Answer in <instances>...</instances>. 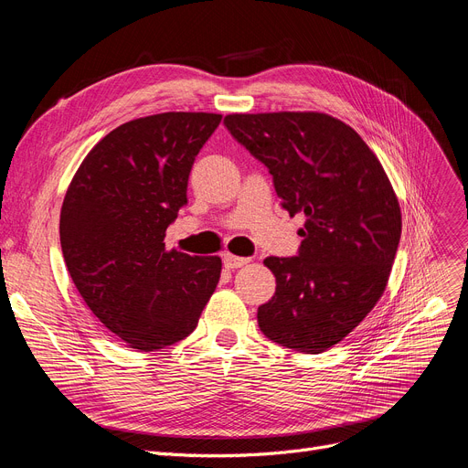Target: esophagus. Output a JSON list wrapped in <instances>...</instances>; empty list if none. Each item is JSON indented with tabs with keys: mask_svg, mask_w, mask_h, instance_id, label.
Wrapping results in <instances>:
<instances>
[{
	"mask_svg": "<svg viewBox=\"0 0 468 468\" xmlns=\"http://www.w3.org/2000/svg\"><path fill=\"white\" fill-rule=\"evenodd\" d=\"M250 261V258H239V256H233V254H226L224 256V265L228 269H239L242 265H247Z\"/></svg>",
	"mask_w": 468,
	"mask_h": 468,
	"instance_id": "1",
	"label": "esophagus"
}]
</instances>
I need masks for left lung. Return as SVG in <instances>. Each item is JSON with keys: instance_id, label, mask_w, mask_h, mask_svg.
Here are the masks:
<instances>
[{"instance_id": "obj_1", "label": "left lung", "mask_w": 468, "mask_h": 468, "mask_svg": "<svg viewBox=\"0 0 468 468\" xmlns=\"http://www.w3.org/2000/svg\"><path fill=\"white\" fill-rule=\"evenodd\" d=\"M224 122L269 168L282 208L305 216L298 256L263 260L277 288L258 307L260 330L286 349L323 353L383 296L402 233L397 193L358 133L328 113H231Z\"/></svg>"}]
</instances>
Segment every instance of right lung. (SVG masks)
<instances>
[{
  "instance_id": "right-lung-1",
  "label": "right lung",
  "mask_w": 468,
  "mask_h": 468,
  "mask_svg": "<svg viewBox=\"0 0 468 468\" xmlns=\"http://www.w3.org/2000/svg\"><path fill=\"white\" fill-rule=\"evenodd\" d=\"M219 113L166 112L122 122L87 154L60 210V247L83 302L127 347L187 337L216 290L218 256L165 249L187 203L197 154Z\"/></svg>"
}]
</instances>
